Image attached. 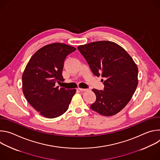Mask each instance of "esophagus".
Instances as JSON below:
<instances>
[{"label":"esophagus","mask_w":160,"mask_h":160,"mask_svg":"<svg viewBox=\"0 0 160 160\" xmlns=\"http://www.w3.org/2000/svg\"><path fill=\"white\" fill-rule=\"evenodd\" d=\"M78 90H80V91H82V92H85V91L88 90L87 88H78Z\"/></svg>","instance_id":"obj_1"}]
</instances>
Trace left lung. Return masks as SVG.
<instances>
[{
	"mask_svg": "<svg viewBox=\"0 0 160 160\" xmlns=\"http://www.w3.org/2000/svg\"><path fill=\"white\" fill-rule=\"evenodd\" d=\"M91 71L100 75L104 90L92 89L96 96L90 105L93 111L103 116H112L130 101L138 85V68L131 56L117 43L98 41L77 48Z\"/></svg>",
	"mask_w": 160,
	"mask_h": 160,
	"instance_id": "left-lung-1",
	"label": "left lung"
}]
</instances>
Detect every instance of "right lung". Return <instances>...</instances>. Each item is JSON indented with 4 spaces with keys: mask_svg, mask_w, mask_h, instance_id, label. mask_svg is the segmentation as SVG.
<instances>
[{
    "mask_svg": "<svg viewBox=\"0 0 160 160\" xmlns=\"http://www.w3.org/2000/svg\"><path fill=\"white\" fill-rule=\"evenodd\" d=\"M76 51L62 43L45 45L30 58L22 76V92L27 101L41 115L54 118L69 107L75 89L56 86L64 79L62 75L66 56Z\"/></svg>",
    "mask_w": 160,
    "mask_h": 160,
    "instance_id": "add662e5",
    "label": "right lung"
}]
</instances>
